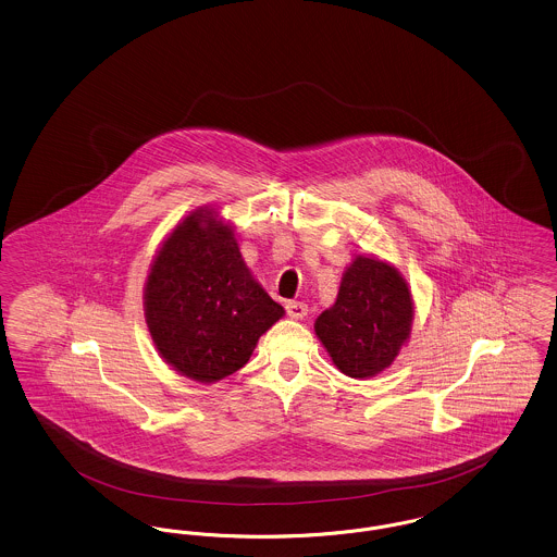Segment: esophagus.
I'll return each mask as SVG.
<instances>
[{"instance_id":"esophagus-1","label":"esophagus","mask_w":557,"mask_h":557,"mask_svg":"<svg viewBox=\"0 0 557 557\" xmlns=\"http://www.w3.org/2000/svg\"><path fill=\"white\" fill-rule=\"evenodd\" d=\"M286 313H288L292 319H302L307 315V305L300 302V300H288V302H286Z\"/></svg>"}]
</instances>
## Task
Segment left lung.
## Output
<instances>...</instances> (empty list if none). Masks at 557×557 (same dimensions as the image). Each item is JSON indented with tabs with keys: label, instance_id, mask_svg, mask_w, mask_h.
<instances>
[{
	"label": "left lung",
	"instance_id": "obj_1",
	"mask_svg": "<svg viewBox=\"0 0 557 557\" xmlns=\"http://www.w3.org/2000/svg\"><path fill=\"white\" fill-rule=\"evenodd\" d=\"M413 302L395 267L357 257L343 275L338 298L315 321L334 366L350 377L386 370L409 338Z\"/></svg>",
	"mask_w": 557,
	"mask_h": 557
}]
</instances>
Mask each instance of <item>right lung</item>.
<instances>
[{"label": "right lung", "mask_w": 557, "mask_h": 557, "mask_svg": "<svg viewBox=\"0 0 557 557\" xmlns=\"http://www.w3.org/2000/svg\"><path fill=\"white\" fill-rule=\"evenodd\" d=\"M146 323L162 359L198 382L244 368L284 315L250 275L230 225L196 211L164 239L146 292Z\"/></svg>", "instance_id": "right-lung-1"}]
</instances>
